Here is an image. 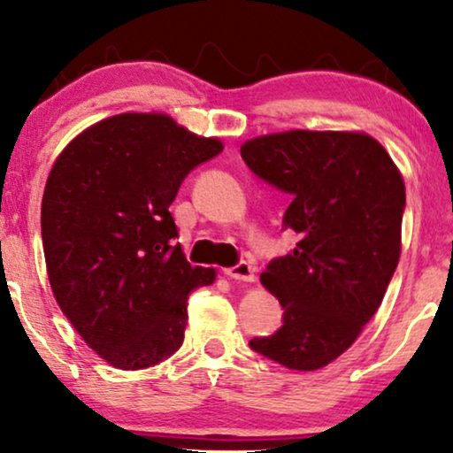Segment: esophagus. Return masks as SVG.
Here are the masks:
<instances>
[{"label":"esophagus","mask_w":453,"mask_h":453,"mask_svg":"<svg viewBox=\"0 0 453 453\" xmlns=\"http://www.w3.org/2000/svg\"><path fill=\"white\" fill-rule=\"evenodd\" d=\"M225 274L228 278H233V280H239V282H253L256 280V268L250 262H239L237 265H233V268H226Z\"/></svg>","instance_id":"34e87169"}]
</instances>
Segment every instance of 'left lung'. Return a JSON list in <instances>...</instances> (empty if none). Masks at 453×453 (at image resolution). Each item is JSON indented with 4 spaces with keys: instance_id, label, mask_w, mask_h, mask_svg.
Returning <instances> with one entry per match:
<instances>
[{
    "instance_id": "left-lung-1",
    "label": "left lung",
    "mask_w": 453,
    "mask_h": 453,
    "mask_svg": "<svg viewBox=\"0 0 453 453\" xmlns=\"http://www.w3.org/2000/svg\"><path fill=\"white\" fill-rule=\"evenodd\" d=\"M241 158L290 196L282 228L299 234L295 250L259 276L284 309L280 330L250 346L288 369H321L381 305L400 259L404 181L367 134L262 135L241 146Z\"/></svg>"
}]
</instances>
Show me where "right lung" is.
Returning <instances> with one entry per match:
<instances>
[{"label":"right lung","instance_id":"obj_1","mask_svg":"<svg viewBox=\"0 0 453 453\" xmlns=\"http://www.w3.org/2000/svg\"><path fill=\"white\" fill-rule=\"evenodd\" d=\"M222 152L166 115L123 113L78 135L49 173L41 208L47 274L61 311L117 369L158 365L183 344L191 290L214 270L185 259L169 206Z\"/></svg>","mask_w":453,"mask_h":453}]
</instances>
